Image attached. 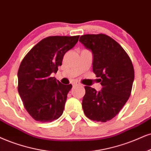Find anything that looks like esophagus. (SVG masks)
Wrapping results in <instances>:
<instances>
[{
	"label": "esophagus",
	"instance_id": "esophagus-1",
	"mask_svg": "<svg viewBox=\"0 0 151 151\" xmlns=\"http://www.w3.org/2000/svg\"><path fill=\"white\" fill-rule=\"evenodd\" d=\"M80 85L79 83H78V82H74L73 83V86H76V85Z\"/></svg>",
	"mask_w": 151,
	"mask_h": 151
}]
</instances>
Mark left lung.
I'll use <instances>...</instances> for the list:
<instances>
[{"label": "left lung", "mask_w": 151, "mask_h": 151, "mask_svg": "<svg viewBox=\"0 0 151 151\" xmlns=\"http://www.w3.org/2000/svg\"><path fill=\"white\" fill-rule=\"evenodd\" d=\"M79 41L92 51L93 72L102 85L99 92L85 87L83 111L90 120L106 122L120 112L130 96L134 79L132 63L120 45L107 35H83Z\"/></svg>", "instance_id": "8db88e82"}]
</instances>
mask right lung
Wrapping results in <instances>:
<instances>
[{
	"label": "right lung",
	"instance_id": "add662e5",
	"mask_svg": "<svg viewBox=\"0 0 151 151\" xmlns=\"http://www.w3.org/2000/svg\"><path fill=\"white\" fill-rule=\"evenodd\" d=\"M80 36H49L24 57L19 68L18 92L24 106L35 120L52 122L62 115L71 85L55 77L65 53L75 46Z\"/></svg>",
	"mask_w": 151,
	"mask_h": 151
}]
</instances>
